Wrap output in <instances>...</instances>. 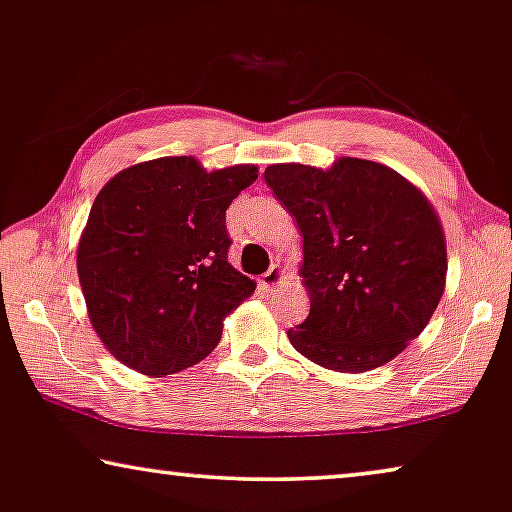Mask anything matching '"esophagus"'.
Masks as SVG:
<instances>
[{
    "label": "esophagus",
    "instance_id": "esophagus-1",
    "mask_svg": "<svg viewBox=\"0 0 512 512\" xmlns=\"http://www.w3.org/2000/svg\"><path fill=\"white\" fill-rule=\"evenodd\" d=\"M282 280H285V269H280V266H271V269L259 278V287L266 289V292H271V289H276Z\"/></svg>",
    "mask_w": 512,
    "mask_h": 512
}]
</instances>
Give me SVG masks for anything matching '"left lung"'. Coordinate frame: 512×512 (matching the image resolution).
<instances>
[{"label":"left lung","instance_id":"left-lung-1","mask_svg":"<svg viewBox=\"0 0 512 512\" xmlns=\"http://www.w3.org/2000/svg\"><path fill=\"white\" fill-rule=\"evenodd\" d=\"M266 186L303 234L310 315L287 338L335 372H368L418 338L446 285V236L430 200L391 167L340 158L269 165Z\"/></svg>","mask_w":512,"mask_h":512}]
</instances>
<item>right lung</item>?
<instances>
[{"instance_id": "add662e5", "label": "right lung", "mask_w": 512, "mask_h": 512, "mask_svg": "<svg viewBox=\"0 0 512 512\" xmlns=\"http://www.w3.org/2000/svg\"><path fill=\"white\" fill-rule=\"evenodd\" d=\"M257 179L255 165L207 172L165 156L105 183L78 243L89 322L108 352L149 377L207 358L223 319L255 292L227 262L225 211Z\"/></svg>"}]
</instances>
